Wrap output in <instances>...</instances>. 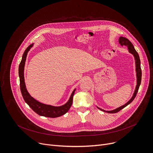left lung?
I'll return each instance as SVG.
<instances>
[{
	"instance_id": "obj_1",
	"label": "left lung",
	"mask_w": 153,
	"mask_h": 153,
	"mask_svg": "<svg viewBox=\"0 0 153 153\" xmlns=\"http://www.w3.org/2000/svg\"><path fill=\"white\" fill-rule=\"evenodd\" d=\"M119 44L123 47H127L128 49V51L133 55L134 57V60H135V64H136V78H137V85L136 86V89L134 90V92L133 93V96L131 97V98L130 99V100L127 102L125 105L116 108L114 109L113 110L111 111H105L102 108H99L98 106H97V108L98 109H99L100 110L105 112V113H117L118 111H119L120 110H122L123 108H124L125 107H126L127 105H128L129 103H131V102H132L133 100L134 99V98L136 96V94L138 92V90L139 88V86L141 83V79H142V70H141V68H140V58H139V56L137 53V52L136 51L133 45L132 44V43L126 37H120L119 39Z\"/></svg>"
}]
</instances>
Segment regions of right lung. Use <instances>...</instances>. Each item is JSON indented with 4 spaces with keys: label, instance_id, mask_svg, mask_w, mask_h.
Listing matches in <instances>:
<instances>
[{
    "label": "right lung",
    "instance_id": "add662e5",
    "mask_svg": "<svg viewBox=\"0 0 153 153\" xmlns=\"http://www.w3.org/2000/svg\"><path fill=\"white\" fill-rule=\"evenodd\" d=\"M33 45L34 43H32V44H31L25 50L23 54L22 60L19 64V76L20 78V87L22 95L25 102L30 106V107L36 113H37L39 116L51 118L60 117L65 114H66L70 110V108L73 103V98L76 89H74L72 92L68 102L64 105L59 106L44 104L39 102L38 100L31 97V96L30 94L26 88L24 79V68L27 54L30 50L33 47Z\"/></svg>",
    "mask_w": 153,
    "mask_h": 153
}]
</instances>
